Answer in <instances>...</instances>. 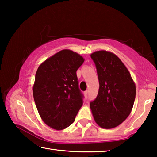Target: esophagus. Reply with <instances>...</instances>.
<instances>
[{
    "label": "esophagus",
    "instance_id": "1",
    "mask_svg": "<svg viewBox=\"0 0 157 157\" xmlns=\"http://www.w3.org/2000/svg\"><path fill=\"white\" fill-rule=\"evenodd\" d=\"M84 95H85V96H86V98L88 97V95H89V91H86L84 92Z\"/></svg>",
    "mask_w": 157,
    "mask_h": 157
}]
</instances>
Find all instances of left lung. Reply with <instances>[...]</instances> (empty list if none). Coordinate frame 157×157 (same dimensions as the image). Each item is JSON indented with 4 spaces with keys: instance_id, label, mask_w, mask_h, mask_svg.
<instances>
[{
    "instance_id": "1",
    "label": "left lung",
    "mask_w": 157,
    "mask_h": 157,
    "mask_svg": "<svg viewBox=\"0 0 157 157\" xmlns=\"http://www.w3.org/2000/svg\"><path fill=\"white\" fill-rule=\"evenodd\" d=\"M99 91L90 102L94 120L104 129L118 126L129 116L136 97V86L126 66L115 54L100 50L92 53Z\"/></svg>"
}]
</instances>
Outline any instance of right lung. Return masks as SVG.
Returning a JSON list of instances; mask_svg holds the SVG:
<instances>
[{"label": "right lung", "mask_w": 157, "mask_h": 157, "mask_svg": "<svg viewBox=\"0 0 157 157\" xmlns=\"http://www.w3.org/2000/svg\"><path fill=\"white\" fill-rule=\"evenodd\" d=\"M84 58L70 50H62L47 59L37 69L33 96L43 121L52 129L70 126L83 104L76 71Z\"/></svg>", "instance_id": "add662e5"}]
</instances>
